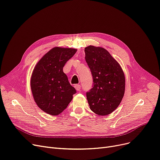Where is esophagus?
Instances as JSON below:
<instances>
[{
    "mask_svg": "<svg viewBox=\"0 0 160 160\" xmlns=\"http://www.w3.org/2000/svg\"><path fill=\"white\" fill-rule=\"evenodd\" d=\"M74 86L75 89H76V90H77V91H80V88H81L80 85H79V84H76V85H74Z\"/></svg>",
    "mask_w": 160,
    "mask_h": 160,
    "instance_id": "34e87169",
    "label": "esophagus"
}]
</instances>
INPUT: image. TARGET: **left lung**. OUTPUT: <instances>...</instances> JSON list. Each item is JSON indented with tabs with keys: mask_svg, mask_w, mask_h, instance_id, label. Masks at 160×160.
<instances>
[{
	"mask_svg": "<svg viewBox=\"0 0 160 160\" xmlns=\"http://www.w3.org/2000/svg\"><path fill=\"white\" fill-rule=\"evenodd\" d=\"M85 59L93 76V88L86 93L89 108L99 116L112 113L120 104L126 79L120 64L101 47L89 46Z\"/></svg>",
	"mask_w": 160,
	"mask_h": 160,
	"instance_id": "left-lung-1",
	"label": "left lung"
}]
</instances>
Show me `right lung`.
Listing matches in <instances>:
<instances>
[{"label":"right lung","instance_id":"add662e5","mask_svg":"<svg viewBox=\"0 0 160 160\" xmlns=\"http://www.w3.org/2000/svg\"><path fill=\"white\" fill-rule=\"evenodd\" d=\"M77 51L70 48L55 47L34 67L31 88L34 101L44 112L57 116L67 107L76 89L68 82L63 68Z\"/></svg>","mask_w":160,"mask_h":160}]
</instances>
